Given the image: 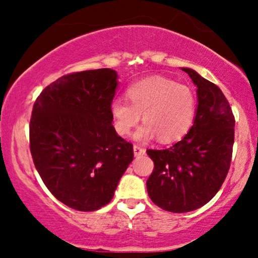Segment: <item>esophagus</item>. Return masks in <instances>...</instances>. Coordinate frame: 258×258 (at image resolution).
<instances>
[{
    "label": "esophagus",
    "mask_w": 258,
    "mask_h": 258,
    "mask_svg": "<svg viewBox=\"0 0 258 258\" xmlns=\"http://www.w3.org/2000/svg\"><path fill=\"white\" fill-rule=\"evenodd\" d=\"M133 153H135V156H142L146 154V149L139 146H135L133 147Z\"/></svg>",
    "instance_id": "34e87169"
}]
</instances>
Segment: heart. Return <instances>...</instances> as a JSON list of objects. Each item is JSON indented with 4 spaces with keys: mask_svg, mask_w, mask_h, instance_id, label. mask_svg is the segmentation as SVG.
Instances as JSON below:
<instances>
[{
    "mask_svg": "<svg viewBox=\"0 0 258 258\" xmlns=\"http://www.w3.org/2000/svg\"><path fill=\"white\" fill-rule=\"evenodd\" d=\"M126 100L111 103L114 128L128 136L143 115V126L135 138L148 142L158 137L161 143H172L188 133L197 114V97L189 86L166 78H150L131 85Z\"/></svg>",
    "mask_w": 258,
    "mask_h": 258,
    "instance_id": "1",
    "label": "heart"
}]
</instances>
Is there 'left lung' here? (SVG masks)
Wrapping results in <instances>:
<instances>
[{"label": "left lung", "mask_w": 258, "mask_h": 258, "mask_svg": "<svg viewBox=\"0 0 258 258\" xmlns=\"http://www.w3.org/2000/svg\"><path fill=\"white\" fill-rule=\"evenodd\" d=\"M197 86L194 123L182 141L167 149H148L154 170L148 195L165 211L199 209L220 190L230 167L235 119L222 91L193 69L182 68Z\"/></svg>", "instance_id": "1"}]
</instances>
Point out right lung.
Segmentation results:
<instances>
[{
	"label": "right lung",
	"mask_w": 258,
	"mask_h": 258,
	"mask_svg": "<svg viewBox=\"0 0 258 258\" xmlns=\"http://www.w3.org/2000/svg\"><path fill=\"white\" fill-rule=\"evenodd\" d=\"M116 86L111 69L68 74L47 86L32 108L35 167L48 190L78 211L110 203L133 160V146L111 125Z\"/></svg>",
	"instance_id": "right-lung-1"
}]
</instances>
